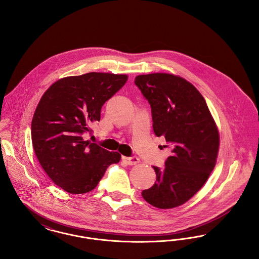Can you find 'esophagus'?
<instances>
[{
	"label": "esophagus",
	"mask_w": 259,
	"mask_h": 259,
	"mask_svg": "<svg viewBox=\"0 0 259 259\" xmlns=\"http://www.w3.org/2000/svg\"><path fill=\"white\" fill-rule=\"evenodd\" d=\"M122 160L128 164V165H135L140 162V159L136 156H132V157H127V156H123Z\"/></svg>",
	"instance_id": "34e87169"
}]
</instances>
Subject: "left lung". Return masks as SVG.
I'll list each match as a JSON object with an SVG mask.
<instances>
[{
    "label": "left lung",
    "instance_id": "obj_1",
    "mask_svg": "<svg viewBox=\"0 0 259 259\" xmlns=\"http://www.w3.org/2000/svg\"><path fill=\"white\" fill-rule=\"evenodd\" d=\"M135 84L152 107L154 134L172 147L164 168L152 166L156 182L142 196L157 208H174L194 197L215 167L218 128L201 94L182 77L144 74Z\"/></svg>",
    "mask_w": 259,
    "mask_h": 259
}]
</instances>
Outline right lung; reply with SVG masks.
Wrapping results in <instances>:
<instances>
[{
	"label": "right lung",
	"instance_id": "right-lung-1",
	"mask_svg": "<svg viewBox=\"0 0 259 259\" xmlns=\"http://www.w3.org/2000/svg\"><path fill=\"white\" fill-rule=\"evenodd\" d=\"M126 74L89 72L52 84L35 109L31 137L36 156L51 180L69 194L94 190L121 154L85 141L101 119L104 104L127 82Z\"/></svg>",
	"mask_w": 259,
	"mask_h": 259
}]
</instances>
